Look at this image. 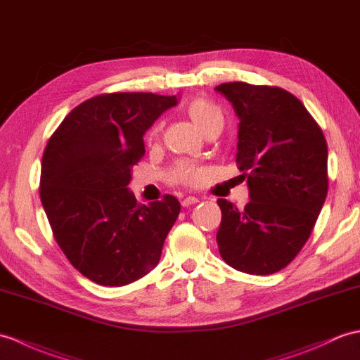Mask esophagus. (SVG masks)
<instances>
[{"mask_svg":"<svg viewBox=\"0 0 360 360\" xmlns=\"http://www.w3.org/2000/svg\"><path fill=\"white\" fill-rule=\"evenodd\" d=\"M199 199L195 196H187L186 199H182V207H188V205H193L198 204Z\"/></svg>","mask_w":360,"mask_h":360,"instance_id":"esophagus-1","label":"esophagus"}]
</instances>
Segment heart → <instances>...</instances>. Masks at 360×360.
I'll list each match as a JSON object with an SVG mask.
<instances>
[{
    "label": "heart",
    "mask_w": 360,
    "mask_h": 360,
    "mask_svg": "<svg viewBox=\"0 0 360 360\" xmlns=\"http://www.w3.org/2000/svg\"><path fill=\"white\" fill-rule=\"evenodd\" d=\"M188 116L196 127L202 131L208 124L214 121H222V113L213 103L207 101L204 98H196L187 107ZM198 178V172L190 165H182L178 173V179L181 181H195Z\"/></svg>",
    "instance_id": "1"
}]
</instances>
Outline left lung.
<instances>
[{
  "label": "left lung",
  "instance_id": "left-lung-1",
  "mask_svg": "<svg viewBox=\"0 0 360 360\" xmlns=\"http://www.w3.org/2000/svg\"><path fill=\"white\" fill-rule=\"evenodd\" d=\"M239 118V170L250 202L218 199L222 259L248 274H273L302 250L328 191V148L305 105L279 87L225 82L214 89Z\"/></svg>",
  "mask_w": 360,
  "mask_h": 360
}]
</instances>
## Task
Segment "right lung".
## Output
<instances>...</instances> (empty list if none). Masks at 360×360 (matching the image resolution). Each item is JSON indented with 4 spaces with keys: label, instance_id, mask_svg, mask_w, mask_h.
I'll use <instances>...</instances> for the list:
<instances>
[{
    "label": "right lung",
    "instance_id": "1",
    "mask_svg": "<svg viewBox=\"0 0 360 360\" xmlns=\"http://www.w3.org/2000/svg\"><path fill=\"white\" fill-rule=\"evenodd\" d=\"M178 101L153 94L90 98L47 142L41 202L67 259L99 285H127L160 262L179 200L165 195L138 204L127 186L146 153V131Z\"/></svg>",
    "mask_w": 360,
    "mask_h": 360
}]
</instances>
